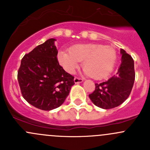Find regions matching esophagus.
Masks as SVG:
<instances>
[{
  "instance_id": "obj_1",
  "label": "esophagus",
  "mask_w": 150,
  "mask_h": 150,
  "mask_svg": "<svg viewBox=\"0 0 150 150\" xmlns=\"http://www.w3.org/2000/svg\"><path fill=\"white\" fill-rule=\"evenodd\" d=\"M83 81V80L81 79V78H77V77H75V78H74V82H75V83L76 84L81 83H82Z\"/></svg>"
}]
</instances>
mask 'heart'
<instances>
[{
	"mask_svg": "<svg viewBox=\"0 0 150 150\" xmlns=\"http://www.w3.org/2000/svg\"><path fill=\"white\" fill-rule=\"evenodd\" d=\"M69 51H60L58 54L59 62L67 72L74 73L83 62L85 73L97 80L110 75L117 59L112 47L101 44L74 45Z\"/></svg>",
	"mask_w": 150,
	"mask_h": 150,
	"instance_id": "obj_1",
	"label": "heart"
}]
</instances>
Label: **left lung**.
Wrapping results in <instances>:
<instances>
[{"instance_id":"left-lung-1","label":"left lung","mask_w":150,"mask_h":150,"mask_svg":"<svg viewBox=\"0 0 150 150\" xmlns=\"http://www.w3.org/2000/svg\"><path fill=\"white\" fill-rule=\"evenodd\" d=\"M121 64L116 75L108 81L95 83V90L88 95L91 102L102 109H112L123 103L131 93L135 80L134 62L132 57L123 49Z\"/></svg>"}]
</instances>
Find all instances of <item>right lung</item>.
<instances>
[{"instance_id": "1", "label": "right lung", "mask_w": 150, "mask_h": 150, "mask_svg": "<svg viewBox=\"0 0 150 150\" xmlns=\"http://www.w3.org/2000/svg\"><path fill=\"white\" fill-rule=\"evenodd\" d=\"M55 40L48 39L25 54L17 74L24 99L46 111L61 106L75 84L74 77L59 64Z\"/></svg>"}]
</instances>
